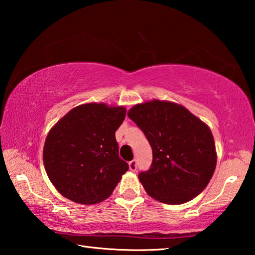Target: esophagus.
Segmentation results:
<instances>
[{
    "mask_svg": "<svg viewBox=\"0 0 255 255\" xmlns=\"http://www.w3.org/2000/svg\"><path fill=\"white\" fill-rule=\"evenodd\" d=\"M129 170L135 172L137 170V161L136 159H132V161L129 162Z\"/></svg>",
    "mask_w": 255,
    "mask_h": 255,
    "instance_id": "34e87169",
    "label": "esophagus"
}]
</instances>
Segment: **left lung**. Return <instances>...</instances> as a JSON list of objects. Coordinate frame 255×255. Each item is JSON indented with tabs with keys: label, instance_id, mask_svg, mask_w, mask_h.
Wrapping results in <instances>:
<instances>
[{
	"label": "left lung",
	"instance_id": "obj_1",
	"mask_svg": "<svg viewBox=\"0 0 255 255\" xmlns=\"http://www.w3.org/2000/svg\"><path fill=\"white\" fill-rule=\"evenodd\" d=\"M127 115L153 149L152 166L138 175L146 192L181 205L204 191L217 163L210 128L183 106L156 99L138 103Z\"/></svg>",
	"mask_w": 255,
	"mask_h": 255
}]
</instances>
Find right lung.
<instances>
[{
	"instance_id": "right-lung-1",
	"label": "right lung",
	"mask_w": 255,
	"mask_h": 255,
	"mask_svg": "<svg viewBox=\"0 0 255 255\" xmlns=\"http://www.w3.org/2000/svg\"><path fill=\"white\" fill-rule=\"evenodd\" d=\"M126 108L85 103L73 108L50 129L44 145V166L50 182L67 199L99 204L111 196L128 164L119 157L116 130Z\"/></svg>"
}]
</instances>
